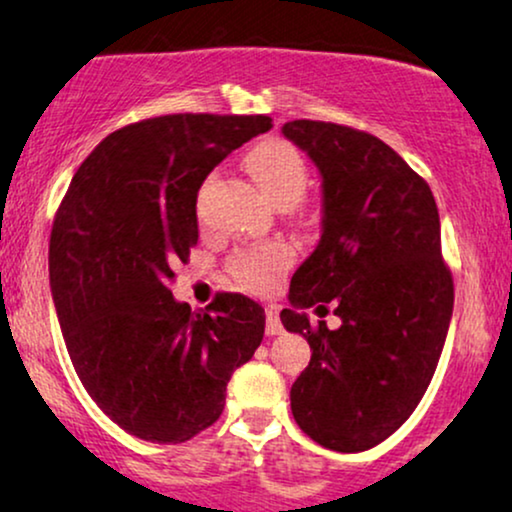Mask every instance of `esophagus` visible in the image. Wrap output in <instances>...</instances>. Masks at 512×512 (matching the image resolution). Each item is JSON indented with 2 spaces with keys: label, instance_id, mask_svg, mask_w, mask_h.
Wrapping results in <instances>:
<instances>
[{
  "label": "esophagus",
  "instance_id": "1",
  "mask_svg": "<svg viewBox=\"0 0 512 512\" xmlns=\"http://www.w3.org/2000/svg\"><path fill=\"white\" fill-rule=\"evenodd\" d=\"M264 313H267V334H269V337L284 332V325H281L279 310H276V305H267V310H264Z\"/></svg>",
  "mask_w": 512,
  "mask_h": 512
}]
</instances>
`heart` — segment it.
I'll list each match as a JSON object with an SVG mask.
<instances>
[{
  "mask_svg": "<svg viewBox=\"0 0 512 512\" xmlns=\"http://www.w3.org/2000/svg\"><path fill=\"white\" fill-rule=\"evenodd\" d=\"M248 168L257 185L276 207H291L308 187V166L301 151L284 139H267L250 151ZM293 262V250L284 243H267L240 252L231 269L240 286L248 291L267 293L279 286Z\"/></svg>",
  "mask_w": 512,
  "mask_h": 512,
  "instance_id": "obj_1",
  "label": "heart"
}]
</instances>
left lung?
<instances>
[{"label":"left lung","mask_w":512,"mask_h":512,"mask_svg":"<svg viewBox=\"0 0 512 512\" xmlns=\"http://www.w3.org/2000/svg\"><path fill=\"white\" fill-rule=\"evenodd\" d=\"M322 178V236L296 269L281 322L308 339L291 411L322 448L363 452L390 438L424 397L448 337L450 269L431 187L397 151L334 122L281 127ZM335 303L337 331L305 307ZM325 317V315H320Z\"/></svg>","instance_id":"1"}]
</instances>
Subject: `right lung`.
<instances>
[{"label": "right lung", "instance_id": "right-lung-1", "mask_svg": "<svg viewBox=\"0 0 512 512\" xmlns=\"http://www.w3.org/2000/svg\"><path fill=\"white\" fill-rule=\"evenodd\" d=\"M264 115H163L108 134L74 173L50 236V289L76 375L117 426L185 443L226 404L264 337V308L219 293L192 310L170 293L199 238L197 192Z\"/></svg>", "mask_w": 512, "mask_h": 512}]
</instances>
